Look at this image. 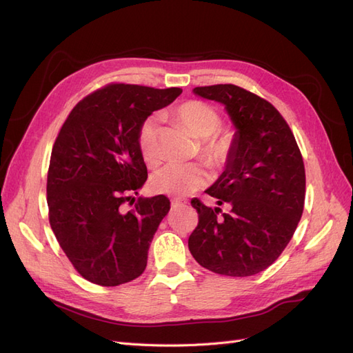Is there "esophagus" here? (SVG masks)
<instances>
[{
  "label": "esophagus",
  "mask_w": 353,
  "mask_h": 353,
  "mask_svg": "<svg viewBox=\"0 0 353 353\" xmlns=\"http://www.w3.org/2000/svg\"><path fill=\"white\" fill-rule=\"evenodd\" d=\"M184 203H185V200H183V199H174V200H172V206L176 208V206L184 205Z\"/></svg>",
  "instance_id": "esophagus-1"
}]
</instances>
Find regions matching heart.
I'll list each match as a JSON object with an SVG mask.
<instances>
[{"mask_svg": "<svg viewBox=\"0 0 353 353\" xmlns=\"http://www.w3.org/2000/svg\"><path fill=\"white\" fill-rule=\"evenodd\" d=\"M172 119L196 138L199 154L208 166L218 169L225 166L234 150V134L221 126V114L212 104L188 100L170 110ZM159 122L156 116H147L138 126L137 143L144 162L156 165L160 159ZM209 181L208 170L201 165H166L152 175V185L160 194L185 196L205 187Z\"/></svg>", "mask_w": 353, "mask_h": 353, "instance_id": "b5f03b06", "label": "heart"}]
</instances>
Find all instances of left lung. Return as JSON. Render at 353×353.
Returning a JSON list of instances; mask_svg holds the SVG:
<instances>
[{
    "label": "left lung",
    "instance_id": "1",
    "mask_svg": "<svg viewBox=\"0 0 353 353\" xmlns=\"http://www.w3.org/2000/svg\"><path fill=\"white\" fill-rule=\"evenodd\" d=\"M194 92L225 104L237 132L225 170L206 191L230 212L191 200L199 223L188 249L215 274L254 275L279 259L302 218V153L281 113L259 95L232 83L196 87Z\"/></svg>",
    "mask_w": 353,
    "mask_h": 353
}]
</instances>
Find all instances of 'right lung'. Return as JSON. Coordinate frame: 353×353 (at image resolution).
Here are the masks:
<instances>
[{"label": "right lung", "instance_id": "obj_1", "mask_svg": "<svg viewBox=\"0 0 353 353\" xmlns=\"http://www.w3.org/2000/svg\"><path fill=\"white\" fill-rule=\"evenodd\" d=\"M183 92L109 83L83 97L52 145L47 203L52 232L85 280L104 287L130 283L147 266L148 248L170 201L138 194L147 166L138 126ZM126 201L134 204L126 211Z\"/></svg>", "mask_w": 353, "mask_h": 353}]
</instances>
